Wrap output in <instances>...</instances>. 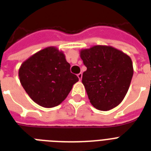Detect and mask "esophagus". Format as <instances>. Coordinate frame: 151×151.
<instances>
[{
    "label": "esophagus",
    "instance_id": "1",
    "mask_svg": "<svg viewBox=\"0 0 151 151\" xmlns=\"http://www.w3.org/2000/svg\"><path fill=\"white\" fill-rule=\"evenodd\" d=\"M78 78H79V80L81 81V78H82V73H78Z\"/></svg>",
    "mask_w": 151,
    "mask_h": 151
}]
</instances>
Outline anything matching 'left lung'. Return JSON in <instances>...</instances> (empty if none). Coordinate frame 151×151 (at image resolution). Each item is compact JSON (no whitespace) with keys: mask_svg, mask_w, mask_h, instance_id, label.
Here are the masks:
<instances>
[{"mask_svg":"<svg viewBox=\"0 0 151 151\" xmlns=\"http://www.w3.org/2000/svg\"><path fill=\"white\" fill-rule=\"evenodd\" d=\"M80 55L87 70L82 83L97 110H110L122 103L129 88L133 66L131 58L111 46L95 45Z\"/></svg>","mask_w":151,"mask_h":151,"instance_id":"left-lung-1","label":"left lung"}]
</instances>
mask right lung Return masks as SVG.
Wrapping results in <instances>:
<instances>
[{
	"label": "right lung",
	"mask_w": 151,
	"mask_h": 151,
	"mask_svg": "<svg viewBox=\"0 0 151 151\" xmlns=\"http://www.w3.org/2000/svg\"><path fill=\"white\" fill-rule=\"evenodd\" d=\"M70 68L63 52L48 47L22 63L19 77L25 91L35 103L51 108L66 99L79 80Z\"/></svg>",
	"instance_id": "obj_1"
}]
</instances>
